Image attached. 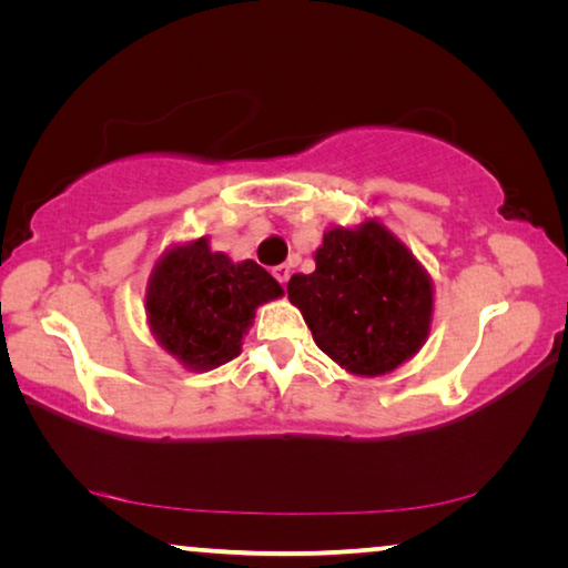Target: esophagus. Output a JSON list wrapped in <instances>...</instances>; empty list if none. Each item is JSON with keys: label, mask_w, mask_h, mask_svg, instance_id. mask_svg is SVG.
I'll return each mask as SVG.
<instances>
[{"label": "esophagus", "mask_w": 568, "mask_h": 568, "mask_svg": "<svg viewBox=\"0 0 568 568\" xmlns=\"http://www.w3.org/2000/svg\"><path fill=\"white\" fill-rule=\"evenodd\" d=\"M273 275H275V281L285 287L287 277H291V265H277V267H273Z\"/></svg>", "instance_id": "1"}]
</instances>
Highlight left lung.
<instances>
[{
	"instance_id": "obj_1",
	"label": "left lung",
	"mask_w": 568,
	"mask_h": 568,
	"mask_svg": "<svg viewBox=\"0 0 568 568\" xmlns=\"http://www.w3.org/2000/svg\"><path fill=\"white\" fill-rule=\"evenodd\" d=\"M287 297L315 345L355 376H383L413 358L434 315L428 273L378 220L331 227L315 271L293 275Z\"/></svg>"
}]
</instances>
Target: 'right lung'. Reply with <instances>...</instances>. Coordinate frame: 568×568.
<instances>
[{
  "label": "right lung",
  "mask_w": 568,
  "mask_h": 568,
  "mask_svg": "<svg viewBox=\"0 0 568 568\" xmlns=\"http://www.w3.org/2000/svg\"><path fill=\"white\" fill-rule=\"evenodd\" d=\"M281 295V283L265 267L233 263L200 237L160 257L145 311L162 348L190 371H210L235 358L255 307Z\"/></svg>",
  "instance_id": "1"
}]
</instances>
